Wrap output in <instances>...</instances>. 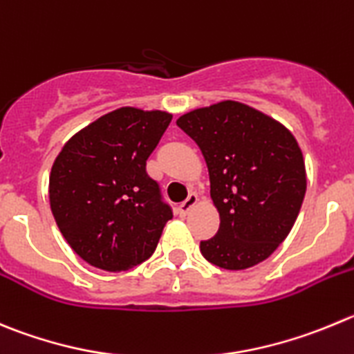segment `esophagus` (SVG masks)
<instances>
[{"label": "esophagus", "mask_w": 354, "mask_h": 354, "mask_svg": "<svg viewBox=\"0 0 354 354\" xmlns=\"http://www.w3.org/2000/svg\"><path fill=\"white\" fill-rule=\"evenodd\" d=\"M197 201H199V199H197L196 194H190V196H188V199L185 201V203H181L180 206H178V214H180V216H185V214H188V211L196 206Z\"/></svg>", "instance_id": "1"}]
</instances>
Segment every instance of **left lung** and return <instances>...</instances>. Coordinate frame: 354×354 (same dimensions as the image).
<instances>
[{
  "instance_id": "8db88e82",
  "label": "left lung",
  "mask_w": 354,
  "mask_h": 354,
  "mask_svg": "<svg viewBox=\"0 0 354 354\" xmlns=\"http://www.w3.org/2000/svg\"><path fill=\"white\" fill-rule=\"evenodd\" d=\"M176 125L203 151L220 214L216 236L201 241L204 259L229 270L269 259L292 230L306 196V164L295 136L237 101L188 111Z\"/></svg>"
}]
</instances>
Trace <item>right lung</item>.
Returning a JSON list of instances; mask_svg holds the SVG:
<instances>
[{"label": "right lung", "instance_id": "1", "mask_svg": "<svg viewBox=\"0 0 354 354\" xmlns=\"http://www.w3.org/2000/svg\"><path fill=\"white\" fill-rule=\"evenodd\" d=\"M167 111L124 106L78 131L55 157L50 209L73 252L97 269L140 266L157 248L173 211L147 174Z\"/></svg>", "mask_w": 354, "mask_h": 354}]
</instances>
